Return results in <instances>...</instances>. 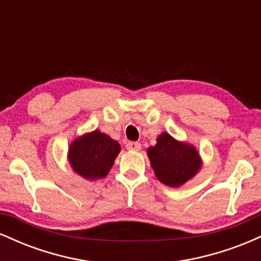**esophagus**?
<instances>
[{"label": "esophagus", "instance_id": "34e87169", "mask_svg": "<svg viewBox=\"0 0 261 261\" xmlns=\"http://www.w3.org/2000/svg\"><path fill=\"white\" fill-rule=\"evenodd\" d=\"M126 149H128V151H140L141 143L140 142H127Z\"/></svg>", "mask_w": 261, "mask_h": 261}]
</instances>
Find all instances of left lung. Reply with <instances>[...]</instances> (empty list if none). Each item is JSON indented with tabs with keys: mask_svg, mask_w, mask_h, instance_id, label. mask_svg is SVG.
I'll return each instance as SVG.
<instances>
[{
	"mask_svg": "<svg viewBox=\"0 0 261 261\" xmlns=\"http://www.w3.org/2000/svg\"><path fill=\"white\" fill-rule=\"evenodd\" d=\"M147 154L157 179L168 187H180L201 168L196 148L176 141L167 133L157 137V145L149 147Z\"/></svg>",
	"mask_w": 261,
	"mask_h": 261,
	"instance_id": "1",
	"label": "left lung"
}]
</instances>
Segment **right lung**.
<instances>
[{"label": "right lung", "instance_id": "obj_1", "mask_svg": "<svg viewBox=\"0 0 261 261\" xmlns=\"http://www.w3.org/2000/svg\"><path fill=\"white\" fill-rule=\"evenodd\" d=\"M120 145L95 130L73 141L68 147V161L73 172L88 180L104 178L113 167Z\"/></svg>", "mask_w": 261, "mask_h": 261}]
</instances>
